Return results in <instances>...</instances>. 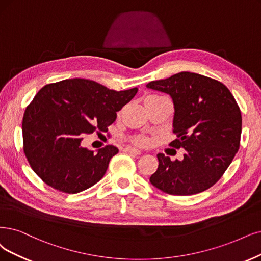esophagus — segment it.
Returning a JSON list of instances; mask_svg holds the SVG:
<instances>
[{
  "mask_svg": "<svg viewBox=\"0 0 261 261\" xmlns=\"http://www.w3.org/2000/svg\"><path fill=\"white\" fill-rule=\"evenodd\" d=\"M123 151L129 152V153H133V155H137V156L141 155V150L136 149V148H132V147H125V148L123 149Z\"/></svg>",
  "mask_w": 261,
  "mask_h": 261,
  "instance_id": "34e87169",
  "label": "esophagus"
}]
</instances>
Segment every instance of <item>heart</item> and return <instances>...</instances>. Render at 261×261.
<instances>
[{
  "label": "heart",
  "mask_w": 261,
  "mask_h": 261,
  "mask_svg": "<svg viewBox=\"0 0 261 261\" xmlns=\"http://www.w3.org/2000/svg\"><path fill=\"white\" fill-rule=\"evenodd\" d=\"M157 99H160L159 96H157V95H149V96H147V98L145 99V102L153 101V100H157ZM131 142L134 144V145L140 146V147H146V146H148L149 144H150V140L147 137H145V136L133 137L131 139Z\"/></svg>",
  "instance_id": "b5f03b06"
}]
</instances>
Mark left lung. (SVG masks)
Returning <instances> with one entry per match:
<instances>
[{
	"instance_id": "left-lung-1",
	"label": "left lung",
	"mask_w": 261,
	"mask_h": 261,
	"mask_svg": "<svg viewBox=\"0 0 261 261\" xmlns=\"http://www.w3.org/2000/svg\"><path fill=\"white\" fill-rule=\"evenodd\" d=\"M146 87L172 98L173 132L177 139L170 146L186 150L181 161L158 153L159 166L150 182L174 196L208 189L223 176L240 147L242 116L232 93L223 83L190 72Z\"/></svg>"
}]
</instances>
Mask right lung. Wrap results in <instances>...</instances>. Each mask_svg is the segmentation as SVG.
<instances>
[{
  "label": "right lung",
  "instance_id": "1",
  "mask_svg": "<svg viewBox=\"0 0 261 261\" xmlns=\"http://www.w3.org/2000/svg\"><path fill=\"white\" fill-rule=\"evenodd\" d=\"M138 88L116 91L99 83L73 79L44 86L25 109L23 151L45 184L65 194H77L96 184L118 148L96 151L82 146L85 134L108 131L117 112Z\"/></svg>",
  "mask_w": 261,
  "mask_h": 261
}]
</instances>
